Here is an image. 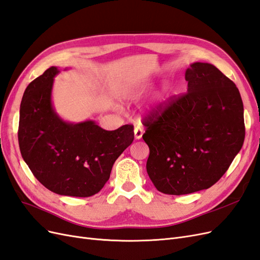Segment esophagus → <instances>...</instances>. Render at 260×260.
<instances>
[{
    "label": "esophagus",
    "mask_w": 260,
    "mask_h": 260,
    "mask_svg": "<svg viewBox=\"0 0 260 260\" xmlns=\"http://www.w3.org/2000/svg\"><path fill=\"white\" fill-rule=\"evenodd\" d=\"M143 133H144L143 128L139 127V125H138V127H136V128H135V138H136V140H140L141 138H142Z\"/></svg>",
    "instance_id": "esophagus-1"
}]
</instances>
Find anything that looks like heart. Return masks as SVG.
Returning <instances> with one entry per match:
<instances>
[{
  "mask_svg": "<svg viewBox=\"0 0 260 260\" xmlns=\"http://www.w3.org/2000/svg\"><path fill=\"white\" fill-rule=\"evenodd\" d=\"M148 90L147 84H137L133 86H128L121 92V99L124 101H137L140 98H142L146 91ZM164 94L160 93L158 95V102L162 100Z\"/></svg>",
  "mask_w": 260,
  "mask_h": 260,
  "instance_id": "b5f03b06",
  "label": "heart"
}]
</instances>
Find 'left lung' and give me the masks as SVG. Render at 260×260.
<instances>
[{
  "instance_id": "left-lung-1",
  "label": "left lung",
  "mask_w": 260,
  "mask_h": 260,
  "mask_svg": "<svg viewBox=\"0 0 260 260\" xmlns=\"http://www.w3.org/2000/svg\"><path fill=\"white\" fill-rule=\"evenodd\" d=\"M187 93L144 120L146 170L161 193L183 195L214 185L230 167L245 138L237 85L214 65L186 69Z\"/></svg>"
}]
</instances>
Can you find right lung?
Returning <instances> with one entry per match:
<instances>
[{
  "mask_svg": "<svg viewBox=\"0 0 260 260\" xmlns=\"http://www.w3.org/2000/svg\"><path fill=\"white\" fill-rule=\"evenodd\" d=\"M55 66L30 82L19 112L20 153L34 176L50 191L75 198L99 193L108 181L113 165L135 139L133 127L114 131L93 120H62L52 104Z\"/></svg>",
  "mask_w": 260,
  "mask_h": 260,
  "instance_id": "1",
  "label": "right lung"
}]
</instances>
